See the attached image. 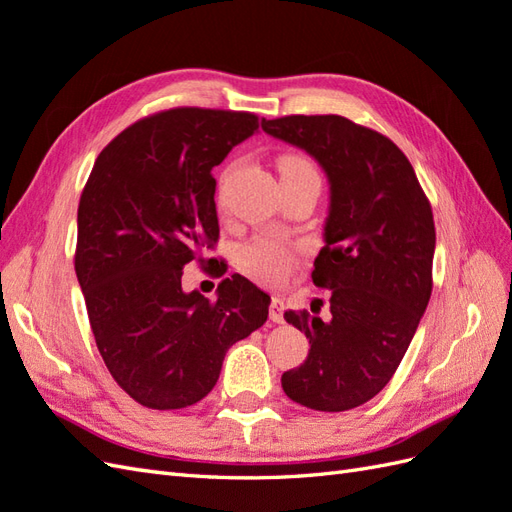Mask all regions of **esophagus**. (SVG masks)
I'll use <instances>...</instances> for the list:
<instances>
[{"mask_svg":"<svg viewBox=\"0 0 512 512\" xmlns=\"http://www.w3.org/2000/svg\"><path fill=\"white\" fill-rule=\"evenodd\" d=\"M283 299L281 296H272V301H270V320L272 323H283Z\"/></svg>","mask_w":512,"mask_h":512,"instance_id":"esophagus-1","label":"esophagus"}]
</instances>
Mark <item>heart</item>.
Masks as SVG:
<instances>
[{
    "label": "heart",
    "mask_w": 512,
    "mask_h": 512,
    "mask_svg": "<svg viewBox=\"0 0 512 512\" xmlns=\"http://www.w3.org/2000/svg\"><path fill=\"white\" fill-rule=\"evenodd\" d=\"M281 178L288 176H318L310 159L301 154H283L277 161ZM242 268L255 279L277 283L285 279V275L294 266V253L279 240L277 235H259L255 240L242 246L240 251Z\"/></svg>",
    "instance_id": "obj_1"
}]
</instances>
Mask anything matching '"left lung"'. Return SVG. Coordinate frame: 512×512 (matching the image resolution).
<instances>
[{"instance_id": "left-lung-1", "label": "left lung", "mask_w": 512, "mask_h": 512, "mask_svg": "<svg viewBox=\"0 0 512 512\" xmlns=\"http://www.w3.org/2000/svg\"><path fill=\"white\" fill-rule=\"evenodd\" d=\"M261 128L310 154L329 183L312 279L329 290L331 316L283 314L310 340L307 360L283 373V392L320 412L358 408L395 375L430 303L432 207L406 154L371 128L340 115H288Z\"/></svg>"}]
</instances>
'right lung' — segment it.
Instances as JSON below:
<instances>
[{
    "label": "right lung",
    "instance_id": "add662e5",
    "mask_svg": "<svg viewBox=\"0 0 512 512\" xmlns=\"http://www.w3.org/2000/svg\"><path fill=\"white\" fill-rule=\"evenodd\" d=\"M257 128L253 113L172 109L95 159L78 205L76 275L102 360L141 406L207 397L227 351L266 323L270 296L242 275L222 279L216 301L181 285L220 233L211 170Z\"/></svg>",
    "mask_w": 512,
    "mask_h": 512
}]
</instances>
